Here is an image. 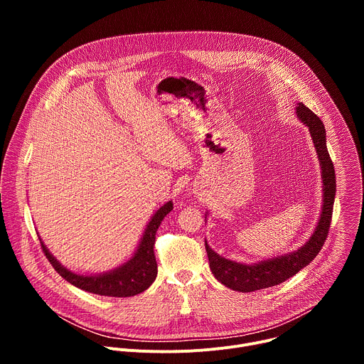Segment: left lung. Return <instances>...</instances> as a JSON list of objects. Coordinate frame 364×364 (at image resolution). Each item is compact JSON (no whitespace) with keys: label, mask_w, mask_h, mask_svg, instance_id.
I'll list each match as a JSON object with an SVG mask.
<instances>
[{"label":"left lung","mask_w":364,"mask_h":364,"mask_svg":"<svg viewBox=\"0 0 364 364\" xmlns=\"http://www.w3.org/2000/svg\"><path fill=\"white\" fill-rule=\"evenodd\" d=\"M296 114L299 119L309 128V134L313 136L323 170L324 203L320 222L311 239L296 252L255 265H243L229 261V259L219 256L205 243V252L209 256V264L213 275L219 282L233 291L252 292L275 287L287 281L313 261L328 236L336 197V173L326 144V128L323 121L313 111L308 109L304 103H298Z\"/></svg>","instance_id":"1"}]
</instances>
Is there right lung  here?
Segmentation results:
<instances>
[{
  "label": "right lung",
  "instance_id": "obj_1",
  "mask_svg": "<svg viewBox=\"0 0 364 364\" xmlns=\"http://www.w3.org/2000/svg\"><path fill=\"white\" fill-rule=\"evenodd\" d=\"M171 210H173V203L168 201L152 216L144 233V237L131 261L127 262L124 267L117 268L115 271L108 274H102L96 277H85V275L73 274L66 268H63L58 262V259L53 257V255L48 252V249L40 240L41 249L46 257L48 259V262L51 264V267L55 268V271L72 285L97 295L118 296V298L134 296L145 291L155 281V277H157V261H155V253H154L155 233H157V229L163 222V219Z\"/></svg>",
  "mask_w": 364,
  "mask_h": 364
}]
</instances>
